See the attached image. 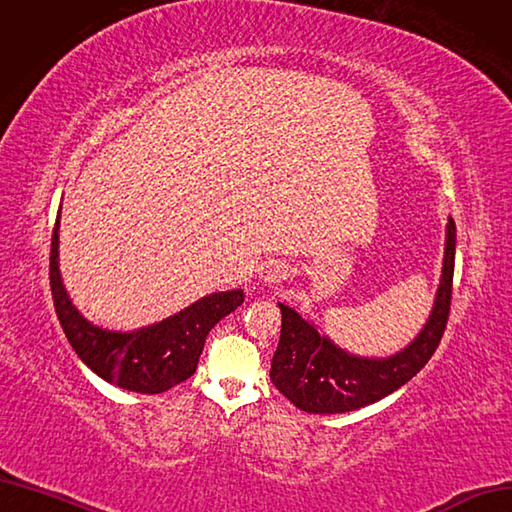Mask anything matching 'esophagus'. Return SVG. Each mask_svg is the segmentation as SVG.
<instances>
[{
	"label": "esophagus",
	"instance_id": "1",
	"mask_svg": "<svg viewBox=\"0 0 512 512\" xmlns=\"http://www.w3.org/2000/svg\"><path fill=\"white\" fill-rule=\"evenodd\" d=\"M260 277H262L264 281H269V284H281V281H284V279L288 277V267H286L284 262H277V260L267 262V264H264V267L260 269Z\"/></svg>",
	"mask_w": 512,
	"mask_h": 512
}]
</instances>
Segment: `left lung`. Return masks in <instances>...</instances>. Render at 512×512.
<instances>
[{
  "mask_svg": "<svg viewBox=\"0 0 512 512\" xmlns=\"http://www.w3.org/2000/svg\"><path fill=\"white\" fill-rule=\"evenodd\" d=\"M455 224H447L443 275L428 322L417 339L390 358L351 356L322 337L305 317L281 305V337L271 362V381L294 407L307 413H347L396 392L428 364L443 339L453 288Z\"/></svg>",
  "mask_w": 512,
  "mask_h": 512,
  "instance_id": "left-lung-1",
  "label": "left lung"
}]
</instances>
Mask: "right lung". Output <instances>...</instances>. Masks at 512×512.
<instances>
[{
    "mask_svg": "<svg viewBox=\"0 0 512 512\" xmlns=\"http://www.w3.org/2000/svg\"><path fill=\"white\" fill-rule=\"evenodd\" d=\"M50 290L61 328L78 358L101 379L139 394H163L192 377L209 330L243 303V290L216 292L148 328L114 332L93 326L69 301L61 281L59 218L50 241Z\"/></svg>",
    "mask_w": 512,
    "mask_h": 512,
    "instance_id": "right-lung-1",
    "label": "right lung"
}]
</instances>
